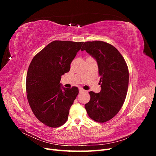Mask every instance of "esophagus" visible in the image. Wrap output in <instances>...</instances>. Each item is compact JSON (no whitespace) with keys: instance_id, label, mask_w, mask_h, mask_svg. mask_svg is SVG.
I'll list each match as a JSON object with an SVG mask.
<instances>
[{"instance_id":"obj_1","label":"esophagus","mask_w":156,"mask_h":156,"mask_svg":"<svg viewBox=\"0 0 156 156\" xmlns=\"http://www.w3.org/2000/svg\"><path fill=\"white\" fill-rule=\"evenodd\" d=\"M79 93H82V92H84V90H83V89L81 88H80L79 89Z\"/></svg>"}]
</instances>
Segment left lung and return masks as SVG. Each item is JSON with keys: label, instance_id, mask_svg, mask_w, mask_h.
I'll return each instance as SVG.
<instances>
[{"label": "left lung", "instance_id": "left-lung-1", "mask_svg": "<svg viewBox=\"0 0 156 156\" xmlns=\"http://www.w3.org/2000/svg\"><path fill=\"white\" fill-rule=\"evenodd\" d=\"M84 50L96 60L101 88L100 93L89 92L90 100L84 107L90 119L103 123L112 119L123 105L128 88V68L120 52L106 42H84Z\"/></svg>", "mask_w": 156, "mask_h": 156}]
</instances>
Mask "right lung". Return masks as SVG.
I'll list each match as a JSON object with an SVG mask.
<instances>
[{
  "label": "right lung",
  "mask_w": 156,
  "mask_h": 156,
  "mask_svg": "<svg viewBox=\"0 0 156 156\" xmlns=\"http://www.w3.org/2000/svg\"><path fill=\"white\" fill-rule=\"evenodd\" d=\"M83 44L53 41L35 55L29 65L26 80L28 101L37 119L49 127L66 123L79 94L77 87L65 88L60 81L61 76L69 71Z\"/></svg>",
  "instance_id": "right-lung-1"
}]
</instances>
